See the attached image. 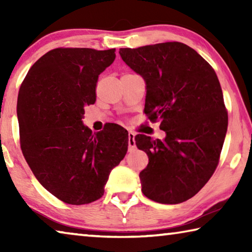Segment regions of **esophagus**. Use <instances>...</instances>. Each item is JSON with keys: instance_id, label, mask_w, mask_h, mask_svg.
I'll return each instance as SVG.
<instances>
[{"instance_id": "1", "label": "esophagus", "mask_w": 252, "mask_h": 252, "mask_svg": "<svg viewBox=\"0 0 252 252\" xmlns=\"http://www.w3.org/2000/svg\"><path fill=\"white\" fill-rule=\"evenodd\" d=\"M134 135L135 134L132 131H129V133H127V144H129V148H135Z\"/></svg>"}]
</instances>
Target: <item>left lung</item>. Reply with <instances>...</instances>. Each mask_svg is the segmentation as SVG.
Returning a JSON list of instances; mask_svg holds the SVG:
<instances>
[{"mask_svg": "<svg viewBox=\"0 0 252 252\" xmlns=\"http://www.w3.org/2000/svg\"><path fill=\"white\" fill-rule=\"evenodd\" d=\"M123 61L147 83L144 113L160 122L164 140L135 135L148 155L140 172L142 192L164 204L197 194L218 167L228 127V111L215 70L181 42L120 49Z\"/></svg>", "mask_w": 252, "mask_h": 252, "instance_id": "obj_1", "label": "left lung"}]
</instances>
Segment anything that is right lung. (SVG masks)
<instances>
[{"label": "right lung", "instance_id": "1", "mask_svg": "<svg viewBox=\"0 0 252 252\" xmlns=\"http://www.w3.org/2000/svg\"><path fill=\"white\" fill-rule=\"evenodd\" d=\"M114 59L116 49H53L34 63L21 84V150L41 185L65 203L100 199L111 170L127 151L126 130L92 133L82 123L84 108L96 100L99 75Z\"/></svg>", "mask_w": 252, "mask_h": 252}]
</instances>
